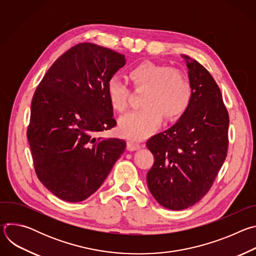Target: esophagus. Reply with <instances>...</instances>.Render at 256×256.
<instances>
[{"instance_id": "esophagus-1", "label": "esophagus", "mask_w": 256, "mask_h": 256, "mask_svg": "<svg viewBox=\"0 0 256 256\" xmlns=\"http://www.w3.org/2000/svg\"><path fill=\"white\" fill-rule=\"evenodd\" d=\"M140 148V144L134 140H128V151H136Z\"/></svg>"}]
</instances>
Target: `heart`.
Segmentation results:
<instances>
[{
	"label": "heart",
	"instance_id": "heart-1",
	"mask_svg": "<svg viewBox=\"0 0 256 256\" xmlns=\"http://www.w3.org/2000/svg\"><path fill=\"white\" fill-rule=\"evenodd\" d=\"M128 77L136 88H146L140 110L124 116L120 120L122 136L140 140L149 136L159 126L162 114L174 118L184 114L192 100V87L184 72L167 66L142 62L132 68ZM109 103L114 110L124 112L128 106L130 88L116 76L106 85Z\"/></svg>",
	"mask_w": 256,
	"mask_h": 256
}]
</instances>
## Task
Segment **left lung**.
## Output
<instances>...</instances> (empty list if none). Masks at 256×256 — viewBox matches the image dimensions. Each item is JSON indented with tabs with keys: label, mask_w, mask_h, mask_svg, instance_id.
<instances>
[{
	"label": "left lung",
	"mask_w": 256,
	"mask_h": 256,
	"mask_svg": "<svg viewBox=\"0 0 256 256\" xmlns=\"http://www.w3.org/2000/svg\"><path fill=\"white\" fill-rule=\"evenodd\" d=\"M188 68L192 100L168 130L147 140L154 164L147 184L164 208L180 210L200 202L212 188L228 150L229 114L220 88L196 60L181 56Z\"/></svg>",
	"instance_id": "8db88e82"
}]
</instances>
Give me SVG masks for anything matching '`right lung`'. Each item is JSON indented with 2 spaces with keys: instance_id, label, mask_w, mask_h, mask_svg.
Instances as JSON below:
<instances>
[{
  "instance_id": "1",
  "label": "right lung",
  "mask_w": 256,
  "mask_h": 256,
  "mask_svg": "<svg viewBox=\"0 0 256 256\" xmlns=\"http://www.w3.org/2000/svg\"><path fill=\"white\" fill-rule=\"evenodd\" d=\"M124 64L122 54L79 44L52 64L35 90L27 130L34 168L62 200L93 194L126 150L124 140L96 138L116 126L106 85Z\"/></svg>"
}]
</instances>
